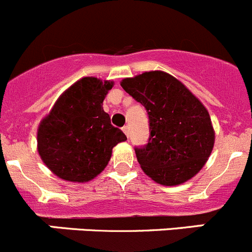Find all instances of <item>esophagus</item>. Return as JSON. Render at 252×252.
Returning a JSON list of instances; mask_svg holds the SVG:
<instances>
[{
	"instance_id": "esophagus-1",
	"label": "esophagus",
	"mask_w": 252,
	"mask_h": 252,
	"mask_svg": "<svg viewBox=\"0 0 252 252\" xmlns=\"http://www.w3.org/2000/svg\"><path fill=\"white\" fill-rule=\"evenodd\" d=\"M123 131H124V134H126V137H129V126H123Z\"/></svg>"
}]
</instances>
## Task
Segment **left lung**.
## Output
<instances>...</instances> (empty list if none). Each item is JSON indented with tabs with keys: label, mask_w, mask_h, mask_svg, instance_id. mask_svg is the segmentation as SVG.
<instances>
[{
	"label": "left lung",
	"mask_w": 252,
	"mask_h": 252,
	"mask_svg": "<svg viewBox=\"0 0 252 252\" xmlns=\"http://www.w3.org/2000/svg\"><path fill=\"white\" fill-rule=\"evenodd\" d=\"M121 86L144 105L149 117L148 143L135 147L143 171L166 187L191 179L205 165L215 142L203 103L182 82L161 70L126 78Z\"/></svg>",
	"instance_id": "left-lung-1"
}]
</instances>
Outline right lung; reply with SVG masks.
<instances>
[{"label":"right lung","mask_w":252,"mask_h":252,"mask_svg":"<svg viewBox=\"0 0 252 252\" xmlns=\"http://www.w3.org/2000/svg\"><path fill=\"white\" fill-rule=\"evenodd\" d=\"M113 82L84 77L55 103L37 131V149L53 174L67 182L86 183L102 173L112 149L126 140L110 124L103 100Z\"/></svg>","instance_id":"add662e5"}]
</instances>
